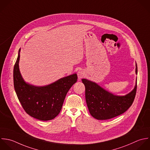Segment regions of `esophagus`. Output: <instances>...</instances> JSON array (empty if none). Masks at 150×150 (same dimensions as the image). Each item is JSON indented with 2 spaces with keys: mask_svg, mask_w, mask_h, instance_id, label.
Returning a JSON list of instances; mask_svg holds the SVG:
<instances>
[{
  "mask_svg": "<svg viewBox=\"0 0 150 150\" xmlns=\"http://www.w3.org/2000/svg\"><path fill=\"white\" fill-rule=\"evenodd\" d=\"M77 75H78V78L80 79L82 78L84 76L85 72H84V71L82 69H80V70H79L78 71Z\"/></svg>",
  "mask_w": 150,
  "mask_h": 150,
  "instance_id": "esophagus-1",
  "label": "esophagus"
}]
</instances>
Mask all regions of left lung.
<instances>
[{
    "label": "left lung",
    "mask_w": 150,
    "mask_h": 150,
    "mask_svg": "<svg viewBox=\"0 0 150 150\" xmlns=\"http://www.w3.org/2000/svg\"><path fill=\"white\" fill-rule=\"evenodd\" d=\"M136 72L137 74L136 64ZM85 86V99L91 115L98 120H108L126 112L132 105L137 92L134 89L123 96L114 95L104 90L95 82L82 79Z\"/></svg>",
    "instance_id": "8db88e82"
}]
</instances>
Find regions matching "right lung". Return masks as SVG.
Returning <instances> with one entry per match:
<instances>
[{
	"label": "right lung",
	"instance_id": "add662e5",
	"mask_svg": "<svg viewBox=\"0 0 150 150\" xmlns=\"http://www.w3.org/2000/svg\"><path fill=\"white\" fill-rule=\"evenodd\" d=\"M20 51L13 68L14 87L18 100L30 116L43 121L52 120L59 113L67 92L77 81V75L61 78L45 86L28 85L20 73Z\"/></svg>",
	"mask_w": 150,
	"mask_h": 150
}]
</instances>
